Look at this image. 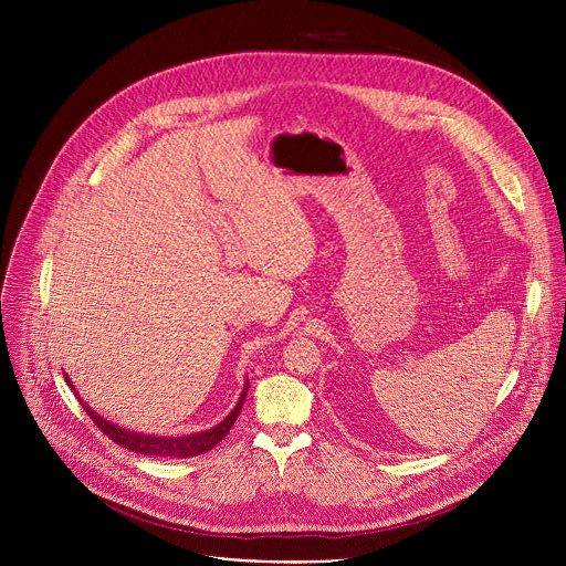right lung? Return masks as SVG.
Masks as SVG:
<instances>
[{"label": "right lung", "mask_w": 566, "mask_h": 566, "mask_svg": "<svg viewBox=\"0 0 566 566\" xmlns=\"http://www.w3.org/2000/svg\"><path fill=\"white\" fill-rule=\"evenodd\" d=\"M66 382L71 385L69 376H64ZM73 389V385H71ZM75 391V389H73ZM247 394H249V385L244 387V391H241L239 400L234 410L219 423L214 426L212 430L208 432H199V434H190V437H149V434H140V432H129V430H123L118 426H112L107 423L103 417H98L94 410H90L83 400V406L87 410V415L92 417V421L101 428L103 434H107L114 443L136 452V454H147V457H170V459H188V457H197V454H203L208 450H212L232 428V423L237 421L239 412H241V406H244L247 400ZM77 396V394H75ZM80 398V396H77Z\"/></svg>", "instance_id": "add662e5"}]
</instances>
